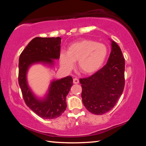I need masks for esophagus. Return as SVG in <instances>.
<instances>
[{
  "instance_id": "esophagus-1",
  "label": "esophagus",
  "mask_w": 146,
  "mask_h": 146,
  "mask_svg": "<svg viewBox=\"0 0 146 146\" xmlns=\"http://www.w3.org/2000/svg\"><path fill=\"white\" fill-rule=\"evenodd\" d=\"M73 83L75 84H78L79 83V80L78 78H73Z\"/></svg>"
}]
</instances>
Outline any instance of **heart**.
I'll list each match as a JSON object with an SVG mask.
<instances>
[{
  "label": "heart",
  "instance_id": "obj_1",
  "mask_svg": "<svg viewBox=\"0 0 146 146\" xmlns=\"http://www.w3.org/2000/svg\"><path fill=\"white\" fill-rule=\"evenodd\" d=\"M107 56L108 48L104 44L83 39L71 44L67 52L60 53L59 60L60 66L68 71L77 61L78 70L85 75H90L102 67Z\"/></svg>",
  "mask_w": 146,
  "mask_h": 146
}]
</instances>
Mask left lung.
Wrapping results in <instances>:
<instances>
[{"label":"left lung","instance_id":"obj_1","mask_svg":"<svg viewBox=\"0 0 146 146\" xmlns=\"http://www.w3.org/2000/svg\"><path fill=\"white\" fill-rule=\"evenodd\" d=\"M125 59L120 47L111 40V51L102 68L87 78H80L82 102L93 114L110 111L122 94L125 85Z\"/></svg>","mask_w":146,"mask_h":146}]
</instances>
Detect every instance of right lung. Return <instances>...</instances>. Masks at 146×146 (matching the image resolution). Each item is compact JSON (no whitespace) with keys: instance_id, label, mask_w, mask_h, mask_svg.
<instances>
[{"instance_id":"right-lung-1","label":"right lung","mask_w":146,"mask_h":146,"mask_svg":"<svg viewBox=\"0 0 146 146\" xmlns=\"http://www.w3.org/2000/svg\"><path fill=\"white\" fill-rule=\"evenodd\" d=\"M60 37H35L29 42L21 53L19 62V84L26 104L44 119H53L66 110V96L73 86L71 76L53 80L44 99H38L31 92L27 82L26 74L32 64L43 63L52 66L53 59L60 58Z\"/></svg>"}]
</instances>
